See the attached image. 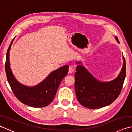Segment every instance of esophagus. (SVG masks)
Listing matches in <instances>:
<instances>
[{
  "label": "esophagus",
  "mask_w": 132,
  "mask_h": 132,
  "mask_svg": "<svg viewBox=\"0 0 132 132\" xmlns=\"http://www.w3.org/2000/svg\"><path fill=\"white\" fill-rule=\"evenodd\" d=\"M73 71V66H69V73H72Z\"/></svg>",
  "instance_id": "34e87169"
}]
</instances>
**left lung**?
<instances>
[{"label": "left lung", "mask_w": 132, "mask_h": 132, "mask_svg": "<svg viewBox=\"0 0 132 132\" xmlns=\"http://www.w3.org/2000/svg\"><path fill=\"white\" fill-rule=\"evenodd\" d=\"M116 39L119 42L117 37ZM123 64L120 74L109 82L99 81L83 66H77L75 88L78 101L81 105L89 109H98L109 105L117 99L126 77V62L123 56Z\"/></svg>", "instance_id": "left-lung-1"}]
</instances>
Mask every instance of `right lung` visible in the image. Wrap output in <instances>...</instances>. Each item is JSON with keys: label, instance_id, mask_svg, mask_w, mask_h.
I'll return each mask as SVG.
<instances>
[{"label": "right lung", "instance_id": "obj_1", "mask_svg": "<svg viewBox=\"0 0 132 132\" xmlns=\"http://www.w3.org/2000/svg\"><path fill=\"white\" fill-rule=\"evenodd\" d=\"M13 39L7 50L5 63L7 79L13 94L20 101L27 105L34 108L48 106L55 98L62 79L68 75L69 66L65 65L52 71L43 81L36 86H24L15 80L10 67L9 53Z\"/></svg>", "mask_w": 132, "mask_h": 132}]
</instances>
